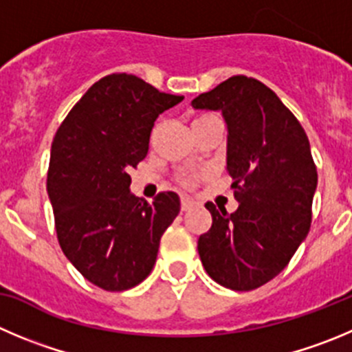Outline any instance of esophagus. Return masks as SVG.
<instances>
[{"label":"esophagus","mask_w":352,"mask_h":352,"mask_svg":"<svg viewBox=\"0 0 352 352\" xmlns=\"http://www.w3.org/2000/svg\"><path fill=\"white\" fill-rule=\"evenodd\" d=\"M193 206H195V202H193L192 199H188V197H182V209H183V210L192 209Z\"/></svg>","instance_id":"1"}]
</instances>
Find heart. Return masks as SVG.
I'll use <instances>...</instances> for the list:
<instances>
[{"label":"heart","instance_id":"heart-1","mask_svg":"<svg viewBox=\"0 0 352 352\" xmlns=\"http://www.w3.org/2000/svg\"><path fill=\"white\" fill-rule=\"evenodd\" d=\"M200 119H206V117H200ZM200 119H199V120H200Z\"/></svg>","mask_w":352,"mask_h":352}]
</instances>
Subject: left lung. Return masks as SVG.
I'll use <instances>...</instances> for the list:
<instances>
[{
    "label": "left lung",
    "mask_w": 352,
    "mask_h": 352,
    "mask_svg": "<svg viewBox=\"0 0 352 352\" xmlns=\"http://www.w3.org/2000/svg\"><path fill=\"white\" fill-rule=\"evenodd\" d=\"M217 110L228 129L226 170L235 212L206 204L212 226L199 239V256L214 282L254 290L289 264L311 226L318 174L299 120L267 86L233 76L192 102Z\"/></svg>",
    "instance_id": "obj_1"
}]
</instances>
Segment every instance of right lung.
<instances>
[{"mask_svg": "<svg viewBox=\"0 0 352 352\" xmlns=\"http://www.w3.org/2000/svg\"><path fill=\"white\" fill-rule=\"evenodd\" d=\"M182 100L131 74H112L85 93L53 138L46 190L56 236L67 259L100 289L142 283L179 214L174 192L152 204L131 193L129 169L148 153L157 117Z\"/></svg>", "mask_w": 352, "mask_h": 352, "instance_id": "1", "label": "right lung"}]
</instances>
